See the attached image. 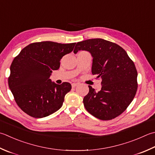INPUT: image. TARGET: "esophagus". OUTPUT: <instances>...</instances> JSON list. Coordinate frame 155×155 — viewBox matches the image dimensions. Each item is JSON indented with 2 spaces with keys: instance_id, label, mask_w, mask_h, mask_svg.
Wrapping results in <instances>:
<instances>
[{
  "instance_id": "34e87169",
  "label": "esophagus",
  "mask_w": 155,
  "mask_h": 155,
  "mask_svg": "<svg viewBox=\"0 0 155 155\" xmlns=\"http://www.w3.org/2000/svg\"><path fill=\"white\" fill-rule=\"evenodd\" d=\"M78 83H72V88H74L75 87H77V86L78 85Z\"/></svg>"
}]
</instances>
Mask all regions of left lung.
Here are the masks:
<instances>
[{
  "label": "left lung",
  "instance_id": "obj_1",
  "mask_svg": "<svg viewBox=\"0 0 155 155\" xmlns=\"http://www.w3.org/2000/svg\"><path fill=\"white\" fill-rule=\"evenodd\" d=\"M89 51L93 57L92 74L101 80V89L89 92L83 99L84 106L92 116L110 120L120 116L131 104L137 91V71L134 62L122 47L96 38L79 41L74 53Z\"/></svg>",
  "mask_w": 155,
  "mask_h": 155
}]
</instances>
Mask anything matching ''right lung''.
Masks as SVG:
<instances>
[{"label":"right lung","instance_id":"obj_1","mask_svg":"<svg viewBox=\"0 0 155 155\" xmlns=\"http://www.w3.org/2000/svg\"><path fill=\"white\" fill-rule=\"evenodd\" d=\"M76 43L41 41L27 45L15 58L8 78L14 99L25 113L35 118L50 116L62 107L71 90L67 82H51L52 71L60 68V60L73 50Z\"/></svg>","mask_w":155,"mask_h":155}]
</instances>
